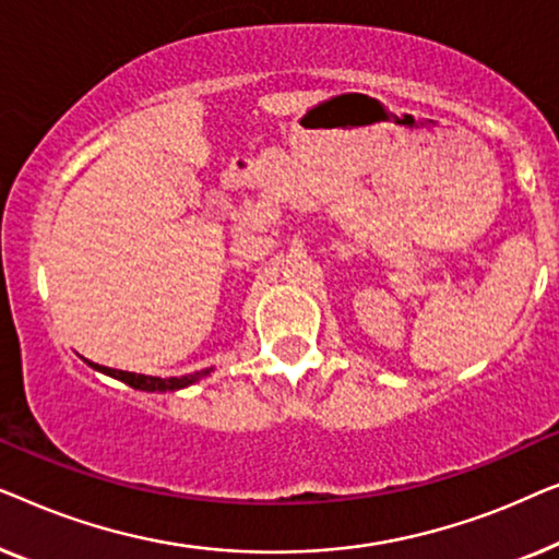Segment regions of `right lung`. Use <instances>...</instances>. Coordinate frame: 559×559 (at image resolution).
Masks as SVG:
<instances>
[{
  "label": "right lung",
  "mask_w": 559,
  "mask_h": 559,
  "mask_svg": "<svg viewBox=\"0 0 559 559\" xmlns=\"http://www.w3.org/2000/svg\"><path fill=\"white\" fill-rule=\"evenodd\" d=\"M91 369L106 373V377H114L119 381H124L132 389H140V392H175V389H186L190 384H195L198 379L209 377L211 369L188 373V377H170V379H159V377H144V373H132V371H119V369H109V366H98L91 364Z\"/></svg>",
  "instance_id": "add662e5"
}]
</instances>
